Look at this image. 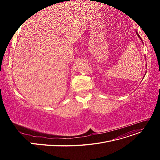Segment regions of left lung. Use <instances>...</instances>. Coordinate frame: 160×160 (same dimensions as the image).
Returning a JSON list of instances; mask_svg holds the SVG:
<instances>
[{
	"mask_svg": "<svg viewBox=\"0 0 160 160\" xmlns=\"http://www.w3.org/2000/svg\"><path fill=\"white\" fill-rule=\"evenodd\" d=\"M136 33H137V35H138V37H139V38H140V39H141V41H142V39H141V37H140V36H139V34H138V32H136Z\"/></svg>",
	"mask_w": 160,
	"mask_h": 160,
	"instance_id": "left-lung-1",
	"label": "left lung"
}]
</instances>
